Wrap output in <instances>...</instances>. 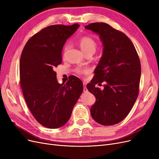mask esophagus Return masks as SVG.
<instances>
[{"label": "esophagus", "instance_id": "obj_1", "mask_svg": "<svg viewBox=\"0 0 159 159\" xmlns=\"http://www.w3.org/2000/svg\"><path fill=\"white\" fill-rule=\"evenodd\" d=\"M84 92H87L88 91V89L86 88V84L85 82L84 83Z\"/></svg>", "mask_w": 159, "mask_h": 159}]
</instances>
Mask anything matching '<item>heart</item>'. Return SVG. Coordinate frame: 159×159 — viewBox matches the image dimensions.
I'll list each match as a JSON object with an SVG mask.
<instances>
[{
  "instance_id": "1",
  "label": "heart",
  "mask_w": 159,
  "mask_h": 159,
  "mask_svg": "<svg viewBox=\"0 0 159 159\" xmlns=\"http://www.w3.org/2000/svg\"><path fill=\"white\" fill-rule=\"evenodd\" d=\"M78 44L86 55L89 54H93L97 49L98 46L97 42H95L93 38L89 36H84L81 37L78 40ZM66 49L67 46L65 48V50ZM88 71L89 70L87 68H78L76 70V73L79 75L87 74Z\"/></svg>"
}]
</instances>
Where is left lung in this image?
<instances>
[{"mask_svg": "<svg viewBox=\"0 0 159 159\" xmlns=\"http://www.w3.org/2000/svg\"><path fill=\"white\" fill-rule=\"evenodd\" d=\"M98 34L103 53L87 85L96 102L91 115L103 125H113L127 117L138 97L141 67L139 57L131 40L121 31L103 22L91 23L85 27ZM107 81L104 89L96 84Z\"/></svg>", "mask_w": 159, "mask_h": 159, "instance_id": "obj_1", "label": "left lung"}]
</instances>
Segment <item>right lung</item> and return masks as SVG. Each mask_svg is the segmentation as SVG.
Listing matches in <instances>:
<instances>
[{
	"instance_id": "add662e5",
	"label": "right lung",
	"mask_w": 159,
	"mask_h": 159,
	"mask_svg": "<svg viewBox=\"0 0 159 159\" xmlns=\"http://www.w3.org/2000/svg\"><path fill=\"white\" fill-rule=\"evenodd\" d=\"M78 24L51 25L26 42L20 60V83L28 107L45 127L58 128L68 121L83 92V83L72 77L66 84L56 80L55 68L61 63V50Z\"/></svg>"
}]
</instances>
